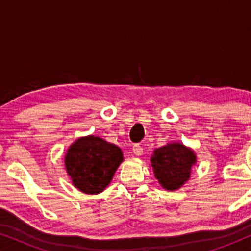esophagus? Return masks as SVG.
<instances>
[{
    "instance_id": "obj_1",
    "label": "esophagus",
    "mask_w": 251,
    "mask_h": 251,
    "mask_svg": "<svg viewBox=\"0 0 251 251\" xmlns=\"http://www.w3.org/2000/svg\"><path fill=\"white\" fill-rule=\"evenodd\" d=\"M132 151H133V154H135V155H137V156L142 155V154H143V147L140 146L139 144H135V145H133V147H132Z\"/></svg>"
}]
</instances>
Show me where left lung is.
Masks as SVG:
<instances>
[{
    "mask_svg": "<svg viewBox=\"0 0 251 251\" xmlns=\"http://www.w3.org/2000/svg\"><path fill=\"white\" fill-rule=\"evenodd\" d=\"M195 160L194 153L187 147L181 144H168L154 151L151 162L159 183L166 190L174 191L190 178Z\"/></svg>",
    "mask_w": 251,
    "mask_h": 251,
    "instance_id": "8db88e82",
    "label": "left lung"
}]
</instances>
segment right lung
I'll use <instances>...</instances> for the list:
<instances>
[{
  "label": "right lung",
  "mask_w": 251,
  "mask_h": 251,
  "mask_svg": "<svg viewBox=\"0 0 251 251\" xmlns=\"http://www.w3.org/2000/svg\"><path fill=\"white\" fill-rule=\"evenodd\" d=\"M122 161L118 146L95 136L77 139L65 156L66 170L74 186L87 194L100 193Z\"/></svg>",
  "instance_id": "add662e5"
}]
</instances>
